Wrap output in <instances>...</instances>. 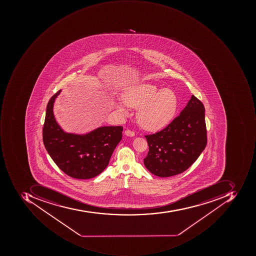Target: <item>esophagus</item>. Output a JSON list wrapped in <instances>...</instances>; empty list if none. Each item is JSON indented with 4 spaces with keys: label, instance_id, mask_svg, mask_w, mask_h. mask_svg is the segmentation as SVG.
I'll return each mask as SVG.
<instances>
[{
    "label": "esophagus",
    "instance_id": "obj_1",
    "mask_svg": "<svg viewBox=\"0 0 256 256\" xmlns=\"http://www.w3.org/2000/svg\"><path fill=\"white\" fill-rule=\"evenodd\" d=\"M124 134L127 136H129V137H133L134 136V130H130V129H127L124 132Z\"/></svg>",
    "mask_w": 256,
    "mask_h": 256
}]
</instances>
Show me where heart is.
<instances>
[{
  "label": "heart",
  "instance_id": "obj_1",
  "mask_svg": "<svg viewBox=\"0 0 256 256\" xmlns=\"http://www.w3.org/2000/svg\"><path fill=\"white\" fill-rule=\"evenodd\" d=\"M123 102L116 108L123 114L126 106L137 108V120L143 128L158 130L167 126L172 120L178 109V98L169 88L160 89L152 84H140L126 89L122 94Z\"/></svg>",
  "mask_w": 256,
  "mask_h": 256
}]
</instances>
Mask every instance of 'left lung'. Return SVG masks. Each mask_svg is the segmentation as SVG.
I'll return each instance as SVG.
<instances>
[{
    "label": "left lung",
    "instance_id": "obj_1",
    "mask_svg": "<svg viewBox=\"0 0 256 256\" xmlns=\"http://www.w3.org/2000/svg\"><path fill=\"white\" fill-rule=\"evenodd\" d=\"M202 102L192 96L186 107L164 129L144 136L148 153L146 168L158 177L184 172L197 160L207 144V129Z\"/></svg>",
    "mask_w": 256,
    "mask_h": 256
}]
</instances>
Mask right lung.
<instances>
[{"label": "right lung", "mask_w": 256, "mask_h": 256, "mask_svg": "<svg viewBox=\"0 0 256 256\" xmlns=\"http://www.w3.org/2000/svg\"><path fill=\"white\" fill-rule=\"evenodd\" d=\"M60 90L54 94L46 109L43 142L58 167L74 178L89 179L102 173L122 138V126L102 127L86 136L68 134L59 127L53 104Z\"/></svg>", "instance_id": "1"}]
</instances>
